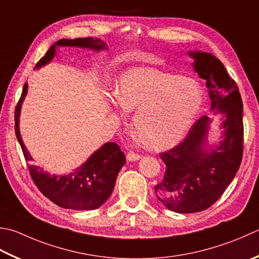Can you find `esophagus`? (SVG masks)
<instances>
[{
  "label": "esophagus",
  "mask_w": 259,
  "mask_h": 259,
  "mask_svg": "<svg viewBox=\"0 0 259 259\" xmlns=\"http://www.w3.org/2000/svg\"><path fill=\"white\" fill-rule=\"evenodd\" d=\"M141 157L140 154H137L135 153V151H129L128 155H126V158H128V160H138Z\"/></svg>",
  "instance_id": "1"
}]
</instances>
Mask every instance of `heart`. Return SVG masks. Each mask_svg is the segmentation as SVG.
<instances>
[{
	"label": "heart",
	"instance_id": "b5f03b06",
	"mask_svg": "<svg viewBox=\"0 0 259 259\" xmlns=\"http://www.w3.org/2000/svg\"><path fill=\"white\" fill-rule=\"evenodd\" d=\"M116 100L136 110L133 129L151 149H165L183 139L203 102V91L193 78L148 67L125 72L116 86Z\"/></svg>",
	"mask_w": 259,
	"mask_h": 259
}]
</instances>
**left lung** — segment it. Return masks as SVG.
<instances>
[{"label":"left lung","mask_w":259,"mask_h":259,"mask_svg":"<svg viewBox=\"0 0 259 259\" xmlns=\"http://www.w3.org/2000/svg\"><path fill=\"white\" fill-rule=\"evenodd\" d=\"M190 56L195 59L194 70L206 82L211 110L225 114L222 128L226 131L217 149L205 150L210 119L202 115L182 143L159 154L166 170L155 186L157 199L177 213H194L214 204L234 180L244 153V106L237 83L213 55Z\"/></svg>","instance_id":"1"}]
</instances>
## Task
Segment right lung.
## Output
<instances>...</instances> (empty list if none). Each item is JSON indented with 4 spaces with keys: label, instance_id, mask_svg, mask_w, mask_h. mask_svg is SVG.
I'll return each instance as SVG.
<instances>
[{
    "label": "right lung",
    "instance_id": "1",
    "mask_svg": "<svg viewBox=\"0 0 259 259\" xmlns=\"http://www.w3.org/2000/svg\"><path fill=\"white\" fill-rule=\"evenodd\" d=\"M57 46H76L94 50L104 49L105 44L100 39L76 38L60 39L48 49L35 67L49 63L55 55ZM28 91V84L23 86L21 98L14 111V130L17 139L21 146L24 159L27 163L32 158L25 148L19 131V115L22 101ZM125 163V157L115 143H106L90 157L88 161L75 173L67 176L49 175L37 166L28 165L30 176L41 193L58 206L64 209L93 210L102 205L113 191L116 176Z\"/></svg>",
    "mask_w": 259,
    "mask_h": 259
}]
</instances>
